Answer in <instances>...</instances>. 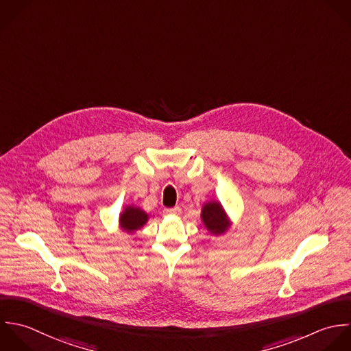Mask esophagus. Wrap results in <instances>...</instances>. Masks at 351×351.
Masks as SVG:
<instances>
[{"instance_id":"1","label":"esophagus","mask_w":351,"mask_h":351,"mask_svg":"<svg viewBox=\"0 0 351 351\" xmlns=\"http://www.w3.org/2000/svg\"><path fill=\"white\" fill-rule=\"evenodd\" d=\"M182 212V209L179 206H175V208H169V209H165L164 213L168 215V216H179Z\"/></svg>"}]
</instances>
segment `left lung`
Listing matches in <instances>:
<instances>
[{
  "label": "left lung",
  "instance_id": "8db88e82",
  "mask_svg": "<svg viewBox=\"0 0 351 351\" xmlns=\"http://www.w3.org/2000/svg\"><path fill=\"white\" fill-rule=\"evenodd\" d=\"M201 221L206 231L213 237H221L228 232L232 226L230 216L220 201L210 199L202 205Z\"/></svg>",
  "mask_w": 351,
  "mask_h": 351
}]
</instances>
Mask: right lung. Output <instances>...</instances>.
Instances as JSON below:
<instances>
[{
    "mask_svg": "<svg viewBox=\"0 0 351 351\" xmlns=\"http://www.w3.org/2000/svg\"><path fill=\"white\" fill-rule=\"evenodd\" d=\"M149 221V213L136 205H125L119 216V228L125 234H135Z\"/></svg>",
    "mask_w": 351,
    "mask_h": 351,
    "instance_id": "1",
    "label": "right lung"
}]
</instances>
